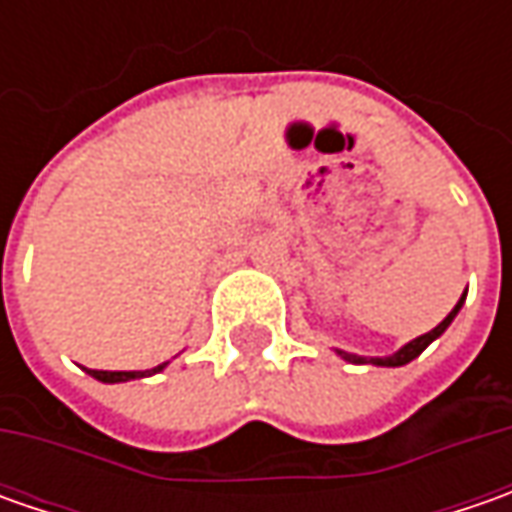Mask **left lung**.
I'll return each mask as SVG.
<instances>
[{
	"label": "left lung",
	"mask_w": 512,
	"mask_h": 512,
	"mask_svg": "<svg viewBox=\"0 0 512 512\" xmlns=\"http://www.w3.org/2000/svg\"><path fill=\"white\" fill-rule=\"evenodd\" d=\"M464 296H467V293H462V299H459V302H456V307H453V310H450V313L444 316V322H439V325L433 327L430 333H424V336H419V339L407 342L402 347V350H396L393 356H382V359H379V356H356V353H344V350H336V353L342 356L344 362H353V364H379V367H402V364L413 362V359H416V356L422 353L424 347H427V344L436 342V339L442 336L444 330L450 327V322L456 319V313L462 310Z\"/></svg>",
	"instance_id": "8db88e82"
}]
</instances>
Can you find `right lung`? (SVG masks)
I'll return each mask as SVG.
<instances>
[{
	"instance_id": "1",
	"label": "right lung",
	"mask_w": 512,
	"mask_h": 512,
	"mask_svg": "<svg viewBox=\"0 0 512 512\" xmlns=\"http://www.w3.org/2000/svg\"><path fill=\"white\" fill-rule=\"evenodd\" d=\"M165 364H159V367H153V370H88V367H85V370H88L93 379H99V382L116 384V382H130V379H145V376H153V373L165 370Z\"/></svg>"
}]
</instances>
